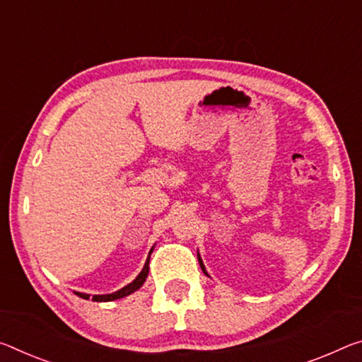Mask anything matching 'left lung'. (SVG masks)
Masks as SVG:
<instances>
[{
  "instance_id": "1",
  "label": "left lung",
  "mask_w": 362,
  "mask_h": 362,
  "mask_svg": "<svg viewBox=\"0 0 362 362\" xmlns=\"http://www.w3.org/2000/svg\"><path fill=\"white\" fill-rule=\"evenodd\" d=\"M198 261H199V266H202V271H203V272L209 277V274L206 272V267H204V264H203V261H202V256H199V255H198Z\"/></svg>"
}]
</instances>
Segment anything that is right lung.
Listing matches in <instances>:
<instances>
[{"mask_svg": "<svg viewBox=\"0 0 362 362\" xmlns=\"http://www.w3.org/2000/svg\"><path fill=\"white\" fill-rule=\"evenodd\" d=\"M153 250H154V246L150 250V255H148V259H146V262H145V266H143L141 272H140L139 275H136V279L134 280V282H130L129 285H125L124 288L114 291V293H107V295H93V298H91V300L98 301V303L114 301V300H119V298L129 296V295L134 293V291L139 290L140 286L146 282L148 272H150V266H148V264H150V256H151V253H153ZM74 293H76V295L80 296V298H83V300H90V295H87V293H80V291H74Z\"/></svg>", "mask_w": 362, "mask_h": 362, "instance_id": "add662e5", "label": "right lung"}]
</instances>
